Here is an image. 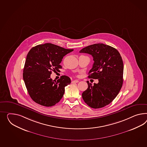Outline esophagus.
<instances>
[{
  "instance_id": "obj_1",
  "label": "esophagus",
  "mask_w": 147,
  "mask_h": 147,
  "mask_svg": "<svg viewBox=\"0 0 147 147\" xmlns=\"http://www.w3.org/2000/svg\"><path fill=\"white\" fill-rule=\"evenodd\" d=\"M79 82V80H73L72 82V83H78Z\"/></svg>"
}]
</instances>
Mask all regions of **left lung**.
<instances>
[{
    "instance_id": "1",
    "label": "left lung",
    "mask_w": 147,
    "mask_h": 147,
    "mask_svg": "<svg viewBox=\"0 0 147 147\" xmlns=\"http://www.w3.org/2000/svg\"><path fill=\"white\" fill-rule=\"evenodd\" d=\"M79 52L92 55L94 62L88 77L98 80L93 86L87 81L88 88L82 93L84 101L94 109L108 105L123 85L124 65L120 53L116 49L102 43L88 46Z\"/></svg>"
}]
</instances>
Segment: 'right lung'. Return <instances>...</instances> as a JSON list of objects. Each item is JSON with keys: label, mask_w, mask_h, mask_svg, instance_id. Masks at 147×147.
Segmentation results:
<instances>
[{"label": "right lung", "mask_w": 147, "mask_h": 147, "mask_svg": "<svg viewBox=\"0 0 147 147\" xmlns=\"http://www.w3.org/2000/svg\"><path fill=\"white\" fill-rule=\"evenodd\" d=\"M51 43L38 45L26 56L23 78L30 97L39 105L51 107L60 101L65 87L71 83L67 76L57 82L51 78L52 71H59L63 57L73 51Z\"/></svg>", "instance_id": "obj_1"}]
</instances>
